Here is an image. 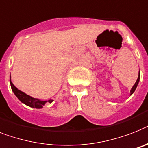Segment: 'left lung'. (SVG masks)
<instances>
[{"mask_svg":"<svg viewBox=\"0 0 148 148\" xmlns=\"http://www.w3.org/2000/svg\"><path fill=\"white\" fill-rule=\"evenodd\" d=\"M139 80H140V74H139L138 77V79H137V81H136V82H135V84L134 85V86L132 87V88L131 89V91H130V95H132L133 93H134V91H135V89H136V88H137L138 86V84L139 82Z\"/></svg>","mask_w":148,"mask_h":148,"instance_id":"obj_1","label":"left lung"}]
</instances>
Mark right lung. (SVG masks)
I'll use <instances>...</instances> for the list:
<instances>
[{
    "label": "right lung",
    "instance_id": "add662e5",
    "mask_svg": "<svg viewBox=\"0 0 148 148\" xmlns=\"http://www.w3.org/2000/svg\"><path fill=\"white\" fill-rule=\"evenodd\" d=\"M10 85L11 88H12V91H13V93L15 94V95L16 96L19 100L21 101L22 103H25V104L28 105L29 107H35V108H42L43 106L45 105V103L47 102V101H40L37 98H33V97H30L29 95H27L26 94H25L23 91H19V89H17V88H16L13 84L10 81ZM53 101V100H49L47 102L51 103Z\"/></svg>",
    "mask_w": 148,
    "mask_h": 148
}]
</instances>
